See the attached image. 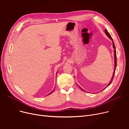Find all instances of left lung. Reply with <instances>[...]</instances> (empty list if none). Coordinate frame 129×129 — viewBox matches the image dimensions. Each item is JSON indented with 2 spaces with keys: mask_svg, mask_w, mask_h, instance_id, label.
<instances>
[{
  "mask_svg": "<svg viewBox=\"0 0 129 129\" xmlns=\"http://www.w3.org/2000/svg\"><path fill=\"white\" fill-rule=\"evenodd\" d=\"M105 33H106V35L108 36V37L109 38V39H110L112 41V44H113V49H114V72H113V75H112V78H111V80L110 81V82L109 83V84H108V85L106 86V88H107L108 86H109L111 84V83H112V80H113V77H114V73H115V71H116V67H117V55H116V47H115V45H114V42H113V40H112V37H111V36H110V35L109 34V33L108 32V31H107V30H106V29H105ZM78 87L82 89L83 91H85V92H86L85 90H84L83 89H82V88H81L79 86H78ZM104 88V89H105ZM104 89H103V90H104Z\"/></svg>",
  "mask_w": 129,
  "mask_h": 129,
  "instance_id": "left-lung-1",
  "label": "left lung"
}]
</instances>
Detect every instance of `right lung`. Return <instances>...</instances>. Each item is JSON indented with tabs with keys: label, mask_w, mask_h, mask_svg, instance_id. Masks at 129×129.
<instances>
[{
	"label": "right lung",
	"mask_w": 129,
	"mask_h": 129,
	"mask_svg": "<svg viewBox=\"0 0 129 129\" xmlns=\"http://www.w3.org/2000/svg\"><path fill=\"white\" fill-rule=\"evenodd\" d=\"M54 90H52V91H51V92H50V93H49V94H51V93H52V92H53V91H54Z\"/></svg>",
	"instance_id": "obj_1"
}]
</instances>
